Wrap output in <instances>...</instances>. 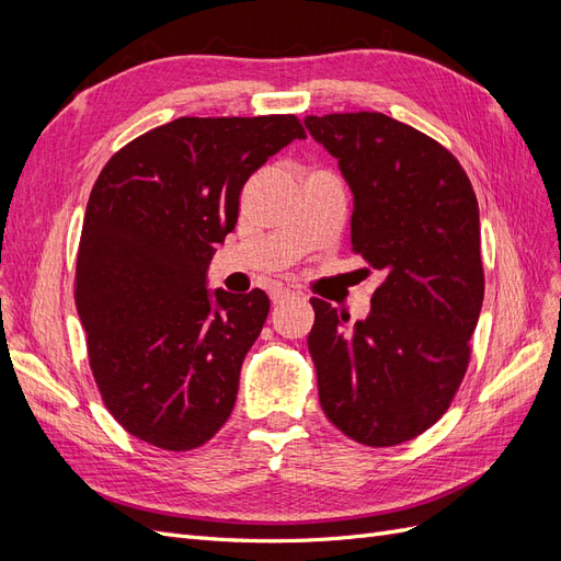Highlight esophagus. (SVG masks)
<instances>
[{
	"mask_svg": "<svg viewBox=\"0 0 561 561\" xmlns=\"http://www.w3.org/2000/svg\"><path fill=\"white\" fill-rule=\"evenodd\" d=\"M268 295H271V301H274V304H283V301L295 297V290H290V287H283V285H274V287H271Z\"/></svg>",
	"mask_w": 561,
	"mask_h": 561,
	"instance_id": "34e87169",
	"label": "esophagus"
}]
</instances>
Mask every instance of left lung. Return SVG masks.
<instances>
[{
    "mask_svg": "<svg viewBox=\"0 0 561 561\" xmlns=\"http://www.w3.org/2000/svg\"><path fill=\"white\" fill-rule=\"evenodd\" d=\"M304 124L353 192V252L386 274L355 325L311 299L320 407L355 443L393 447L428 431L466 377L484 299L478 198L449 149L381 112Z\"/></svg>",
    "mask_w": 561,
    "mask_h": 561,
    "instance_id": "8db88e82",
    "label": "left lung"
}]
</instances>
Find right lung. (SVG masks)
Listing matches in <instances>:
<instances>
[{
    "label": "right lung",
    "mask_w": 561,
    "mask_h": 561,
    "mask_svg": "<svg viewBox=\"0 0 561 561\" xmlns=\"http://www.w3.org/2000/svg\"><path fill=\"white\" fill-rule=\"evenodd\" d=\"M307 133L295 114L180 116L122 147L83 215L75 301L110 414L168 451L229 419L245 353L268 316L260 287H206L248 178Z\"/></svg>",
    "instance_id": "obj_1"
}]
</instances>
